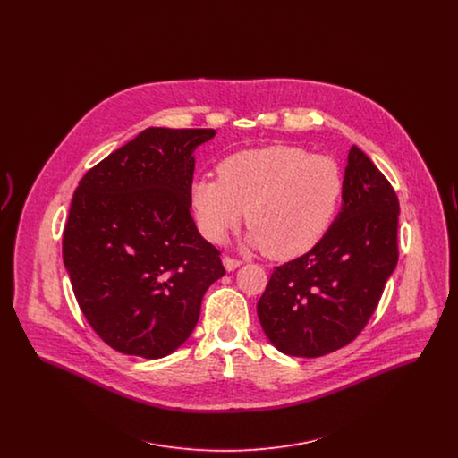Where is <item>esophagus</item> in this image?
Listing matches in <instances>:
<instances>
[{
  "label": "esophagus",
  "mask_w": 458,
  "mask_h": 458,
  "mask_svg": "<svg viewBox=\"0 0 458 458\" xmlns=\"http://www.w3.org/2000/svg\"><path fill=\"white\" fill-rule=\"evenodd\" d=\"M223 264H225V267H226L228 271H233V269H237L239 266H242V261L235 259V258H230V256H225V258H223Z\"/></svg>",
  "instance_id": "1"
}]
</instances>
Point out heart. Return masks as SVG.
<instances>
[{"label":"heart","instance_id":"heart-1","mask_svg":"<svg viewBox=\"0 0 458 458\" xmlns=\"http://www.w3.org/2000/svg\"><path fill=\"white\" fill-rule=\"evenodd\" d=\"M342 194L344 174L333 157L269 146L223 159L218 180L192 183L191 204L206 239L223 242L247 216L250 245L271 259L288 261L327 235Z\"/></svg>","mask_w":458,"mask_h":458}]
</instances>
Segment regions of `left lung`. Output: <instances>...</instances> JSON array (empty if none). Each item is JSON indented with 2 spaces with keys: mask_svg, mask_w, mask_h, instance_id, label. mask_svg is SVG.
<instances>
[{
  "mask_svg": "<svg viewBox=\"0 0 458 458\" xmlns=\"http://www.w3.org/2000/svg\"><path fill=\"white\" fill-rule=\"evenodd\" d=\"M398 215L392 183L352 146L342 211L316 247L275 267L258 302L276 349L321 357L360 335L398 262Z\"/></svg>",
  "mask_w": 458,
  "mask_h": 458,
  "instance_id": "8db88e82",
  "label": "left lung"
}]
</instances>
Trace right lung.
<instances>
[{
    "instance_id": "add662e5",
    "label": "right lung",
    "mask_w": 458,
    "mask_h": 458,
    "mask_svg": "<svg viewBox=\"0 0 458 458\" xmlns=\"http://www.w3.org/2000/svg\"><path fill=\"white\" fill-rule=\"evenodd\" d=\"M215 133L146 129L92 166L73 194L64 262L89 325L116 352H174L225 275L191 215L194 151Z\"/></svg>"
}]
</instances>
